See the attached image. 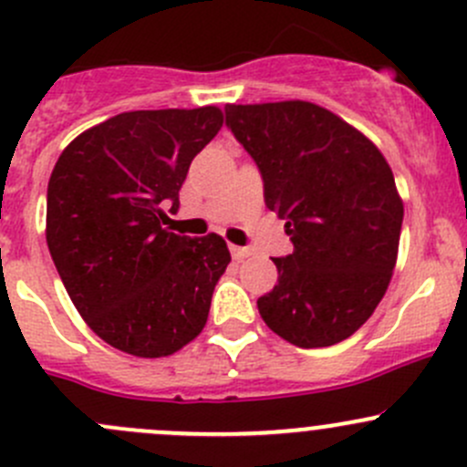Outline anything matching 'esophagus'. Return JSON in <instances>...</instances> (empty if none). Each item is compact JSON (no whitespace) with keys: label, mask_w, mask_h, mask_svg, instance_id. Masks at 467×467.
<instances>
[{"label":"esophagus","mask_w":467,"mask_h":467,"mask_svg":"<svg viewBox=\"0 0 467 467\" xmlns=\"http://www.w3.org/2000/svg\"><path fill=\"white\" fill-rule=\"evenodd\" d=\"M230 253H233V257L237 262H242V260H246L248 255H251V248H242V246H230Z\"/></svg>","instance_id":"obj_1"}]
</instances>
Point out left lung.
Listing matches in <instances>:
<instances>
[{
  "label": "left lung",
  "mask_w": 467,
  "mask_h": 467,
  "mask_svg": "<svg viewBox=\"0 0 467 467\" xmlns=\"http://www.w3.org/2000/svg\"><path fill=\"white\" fill-rule=\"evenodd\" d=\"M225 126L255 160L268 210L294 253L257 300L264 323L298 348L352 337L375 312L398 260L404 207L368 138L309 101L225 106Z\"/></svg>",
  "instance_id": "1"
}]
</instances>
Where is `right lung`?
<instances>
[{
  "mask_svg": "<svg viewBox=\"0 0 467 467\" xmlns=\"http://www.w3.org/2000/svg\"><path fill=\"white\" fill-rule=\"evenodd\" d=\"M223 126L219 108L133 110L78 135L47 187V246L97 337L135 357H167L205 327L230 262L219 234L162 228L192 160Z\"/></svg>",
  "mask_w": 467,
  "mask_h": 467,
  "instance_id": "add662e5",
  "label": "right lung"
}]
</instances>
